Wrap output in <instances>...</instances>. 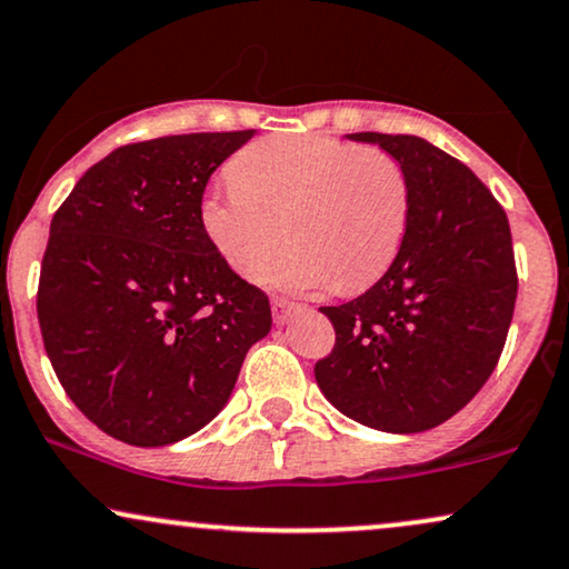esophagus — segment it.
Here are the masks:
<instances>
[{"instance_id": "34e87169", "label": "esophagus", "mask_w": 569, "mask_h": 569, "mask_svg": "<svg viewBox=\"0 0 569 569\" xmlns=\"http://www.w3.org/2000/svg\"><path fill=\"white\" fill-rule=\"evenodd\" d=\"M297 309V301L286 299V297H272V318L276 322H286L289 320V315Z\"/></svg>"}]
</instances>
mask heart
Instances as JSON below:
<instances>
[{
	"label": "heart",
	"instance_id": "b5f03b06",
	"mask_svg": "<svg viewBox=\"0 0 569 569\" xmlns=\"http://www.w3.org/2000/svg\"><path fill=\"white\" fill-rule=\"evenodd\" d=\"M201 231L243 278L297 289H368L405 241L409 181L380 149L318 133L270 136L231 162V181L207 191Z\"/></svg>",
	"mask_w": 569,
	"mask_h": 569
}]
</instances>
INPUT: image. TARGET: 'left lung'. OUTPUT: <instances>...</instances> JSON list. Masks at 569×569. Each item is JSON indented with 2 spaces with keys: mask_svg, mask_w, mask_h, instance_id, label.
<instances>
[{
  "mask_svg": "<svg viewBox=\"0 0 569 569\" xmlns=\"http://www.w3.org/2000/svg\"><path fill=\"white\" fill-rule=\"evenodd\" d=\"M378 143L409 181V222L391 268L362 297L320 307L336 343L315 378L330 405L386 433H420L483 388L517 299L505 207L467 164L417 136L349 133Z\"/></svg>",
  "mask_w": 569,
  "mask_h": 569,
  "instance_id": "8db88e82",
  "label": "left lung"
}]
</instances>
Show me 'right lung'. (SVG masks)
I'll return each instance as SVG.
<instances>
[{"mask_svg": "<svg viewBox=\"0 0 569 569\" xmlns=\"http://www.w3.org/2000/svg\"><path fill=\"white\" fill-rule=\"evenodd\" d=\"M254 131L126 143L83 172L49 226L39 312L49 362L107 436L168 446L226 407L268 293L201 231L207 181Z\"/></svg>", "mask_w": 569, "mask_h": 569, "instance_id": "obj_1", "label": "right lung"}]
</instances>
